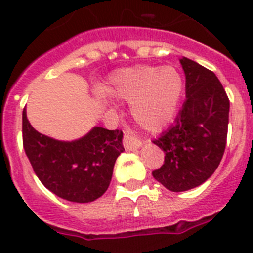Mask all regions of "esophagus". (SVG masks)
<instances>
[{
    "mask_svg": "<svg viewBox=\"0 0 253 253\" xmlns=\"http://www.w3.org/2000/svg\"><path fill=\"white\" fill-rule=\"evenodd\" d=\"M141 145H142V142H141L138 138L132 137V136L125 133L124 146L126 147V150H136V149H138V147H141Z\"/></svg>",
    "mask_w": 253,
    "mask_h": 253,
    "instance_id": "obj_1",
    "label": "esophagus"
}]
</instances>
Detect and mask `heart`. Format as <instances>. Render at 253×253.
Returning a JSON list of instances; mask_svg holds the SVG:
<instances>
[{
  "mask_svg": "<svg viewBox=\"0 0 253 253\" xmlns=\"http://www.w3.org/2000/svg\"><path fill=\"white\" fill-rule=\"evenodd\" d=\"M104 90L131 103L132 117L142 128L160 132L176 115L184 81L174 67L136 65L113 73ZM99 98L106 101V95L99 93Z\"/></svg>",
  "mask_w": 253,
  "mask_h": 253,
  "instance_id": "obj_1",
  "label": "heart"
}]
</instances>
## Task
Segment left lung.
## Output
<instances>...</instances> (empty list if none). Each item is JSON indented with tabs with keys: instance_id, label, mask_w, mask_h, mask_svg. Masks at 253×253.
<instances>
[{
	"instance_id": "8db88e82",
	"label": "left lung",
	"mask_w": 253,
	"mask_h": 253,
	"mask_svg": "<svg viewBox=\"0 0 253 253\" xmlns=\"http://www.w3.org/2000/svg\"><path fill=\"white\" fill-rule=\"evenodd\" d=\"M185 73V95L174 125L152 142L165 160L152 176L171 192H185L208 180L224 154L228 132L229 99L214 73L188 58L180 59Z\"/></svg>"
}]
</instances>
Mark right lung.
Segmentation results:
<instances>
[{
    "instance_id": "obj_1",
    "label": "right lung",
    "mask_w": 253,
    "mask_h": 253,
    "mask_svg": "<svg viewBox=\"0 0 253 253\" xmlns=\"http://www.w3.org/2000/svg\"><path fill=\"white\" fill-rule=\"evenodd\" d=\"M121 129L94 127L65 142L36 131L22 112V143L39 180L58 197L89 203L106 193L118 155L125 151Z\"/></svg>"
}]
</instances>
